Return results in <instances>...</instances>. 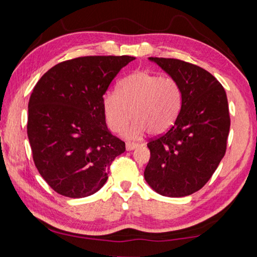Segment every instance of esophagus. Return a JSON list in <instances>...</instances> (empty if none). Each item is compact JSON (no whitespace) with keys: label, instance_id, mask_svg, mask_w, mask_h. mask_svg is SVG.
I'll return each mask as SVG.
<instances>
[{"label":"esophagus","instance_id":"1","mask_svg":"<svg viewBox=\"0 0 257 257\" xmlns=\"http://www.w3.org/2000/svg\"><path fill=\"white\" fill-rule=\"evenodd\" d=\"M138 146H139V144H137V143H130V142L125 143V150L127 151H133L135 149H137Z\"/></svg>","mask_w":257,"mask_h":257}]
</instances>
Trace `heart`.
Wrapping results in <instances>:
<instances>
[{"mask_svg":"<svg viewBox=\"0 0 257 257\" xmlns=\"http://www.w3.org/2000/svg\"><path fill=\"white\" fill-rule=\"evenodd\" d=\"M182 104L180 86L171 77H161L150 71H135L120 82V92L108 90L103 106L108 127L124 130L127 138H139L146 132L158 136L167 133L179 115Z\"/></svg>","mask_w":257,"mask_h":257,"instance_id":"obj_1","label":"heart"}]
</instances>
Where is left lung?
Returning a JSON list of instances; mask_svg holds the SVG:
<instances>
[{
    "label": "left lung",
    "instance_id": "8db88e82",
    "mask_svg": "<svg viewBox=\"0 0 257 257\" xmlns=\"http://www.w3.org/2000/svg\"><path fill=\"white\" fill-rule=\"evenodd\" d=\"M149 60L177 80L182 104L170 130L147 144L145 180L162 196H188L210 180L224 156L230 129L227 94L201 67L177 59Z\"/></svg>",
    "mask_w": 257,
    "mask_h": 257
}]
</instances>
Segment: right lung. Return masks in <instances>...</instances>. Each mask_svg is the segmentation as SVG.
Returning <instances> with one entry per match:
<instances>
[{
    "mask_svg": "<svg viewBox=\"0 0 257 257\" xmlns=\"http://www.w3.org/2000/svg\"><path fill=\"white\" fill-rule=\"evenodd\" d=\"M134 56H82L51 68L34 87L27 134L38 172L62 196H90L125 151L105 122L103 96Z\"/></svg>",
    "mask_w": 257,
    "mask_h": 257,
    "instance_id": "add662e5",
    "label": "right lung"
}]
</instances>
